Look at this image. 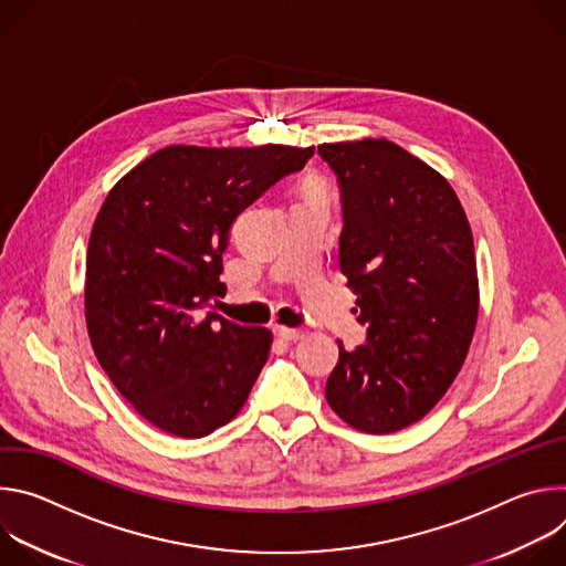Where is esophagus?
Segmentation results:
<instances>
[{"label":"esophagus","mask_w":566,"mask_h":566,"mask_svg":"<svg viewBox=\"0 0 566 566\" xmlns=\"http://www.w3.org/2000/svg\"><path fill=\"white\" fill-rule=\"evenodd\" d=\"M280 338L282 340H286V343H295V340H300V338H304V329H293V327H280Z\"/></svg>","instance_id":"obj_1"}]
</instances>
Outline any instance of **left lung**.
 Returning <instances> with one entry per match:
<instances>
[{
  "mask_svg": "<svg viewBox=\"0 0 566 566\" xmlns=\"http://www.w3.org/2000/svg\"><path fill=\"white\" fill-rule=\"evenodd\" d=\"M340 188V271L367 343L327 380L332 410L387 434L423 419L457 378L479 311L474 244L450 184L385 138L317 147Z\"/></svg>",
  "mask_w": 566,
  "mask_h": 566,
  "instance_id": "obj_1",
  "label": "left lung"
}]
</instances>
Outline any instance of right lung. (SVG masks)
Returning a JSON list of instances; mask_svg holds the SVG:
<instances>
[{"instance_id":"obj_1","label":"right lung","mask_w":566,"mask_h":566,"mask_svg":"<svg viewBox=\"0 0 566 566\" xmlns=\"http://www.w3.org/2000/svg\"><path fill=\"white\" fill-rule=\"evenodd\" d=\"M313 147L170 145L107 195L90 237L85 317L101 367L158 430L199 439L244 408L273 336L210 311L232 221Z\"/></svg>"}]
</instances>
